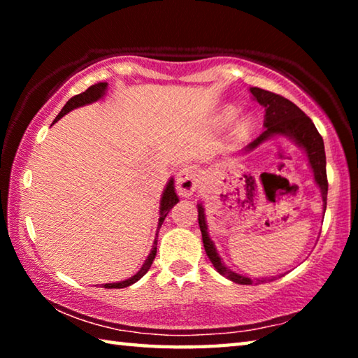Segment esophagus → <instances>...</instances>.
I'll use <instances>...</instances> for the list:
<instances>
[{"mask_svg":"<svg viewBox=\"0 0 358 358\" xmlns=\"http://www.w3.org/2000/svg\"><path fill=\"white\" fill-rule=\"evenodd\" d=\"M175 186H177L180 196H191L199 186V175L196 169L191 166H185L183 169H180L177 178H175Z\"/></svg>","mask_w":358,"mask_h":358,"instance_id":"34e87169","label":"esophagus"}]
</instances>
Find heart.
I'll return each instance as SVG.
<instances>
[{
	"label": "heart",
	"mask_w": 358,
	"mask_h": 358,
	"mask_svg": "<svg viewBox=\"0 0 358 358\" xmlns=\"http://www.w3.org/2000/svg\"><path fill=\"white\" fill-rule=\"evenodd\" d=\"M237 110H235V108H229V110L226 112V118L227 120H234L235 117H237ZM246 126H250V123H246Z\"/></svg>",
	"instance_id": "1"
}]
</instances>
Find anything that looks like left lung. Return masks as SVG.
<instances>
[{
	"label": "left lung",
	"mask_w": 358,
	"mask_h": 358,
	"mask_svg": "<svg viewBox=\"0 0 358 358\" xmlns=\"http://www.w3.org/2000/svg\"><path fill=\"white\" fill-rule=\"evenodd\" d=\"M250 92L252 94V99L257 101L259 104H262L265 107V120H264L265 131L257 138H254V141L248 145L245 150L251 151L256 147H259L262 142H265L266 138L273 136H287L289 138H292L296 145H300V147H303L306 151L308 159H310V166L314 172V180H316V183L320 187V194H322L324 210H325L329 181H327L325 150H324L322 136L319 134V131L316 129V126H314L311 118L308 117L305 112H301L294 102L282 98L280 94L266 92V90L257 88V87L250 88ZM197 210H199V226H201L203 248L205 251H207V256L211 260V264H213L215 268L220 271L222 276L229 278L230 281L238 282V284H252L254 281L251 278L235 273V271L229 270L227 266L222 264L221 257L217 256L213 241H211L208 237L207 222H205V213H203L202 203L197 205Z\"/></svg>",
	"instance_id": "8db88e82"
}]
</instances>
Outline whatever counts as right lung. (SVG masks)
<instances>
[{
	"mask_svg": "<svg viewBox=\"0 0 358 358\" xmlns=\"http://www.w3.org/2000/svg\"><path fill=\"white\" fill-rule=\"evenodd\" d=\"M106 90H107V83H106V82H101V83L92 85V87H90L88 90H85V92L80 93V94L72 96V98H71L68 102H66V106L62 108V112L58 113V117L55 118V121L62 118L63 115H66L68 112L74 110V108H77V107H82V106H85V104H92V102L101 99L102 96H104ZM55 121H53V123H55ZM177 202H178V196H177V192H175L173 180H171V181H169V183H167L166 191H164V194H162V199H161L159 222H157V230L161 229L162 222H164L167 213H169V211H171V208H173V205L177 203ZM156 237H157V234H156ZM156 245H157V240H155L153 250H151L150 256L147 257V260H145V264L142 265V268L138 270L134 276L129 278V280H126V281H121V282L104 284V287H107V289H123V287H128V286H131V284H134L136 281L141 280V278L150 270V266H151V264H153V260H155V257H156Z\"/></svg>",
	"mask_w": 358,
	"mask_h": 358,
	"instance_id": "1",
	"label": "right lung"
}]
</instances>
